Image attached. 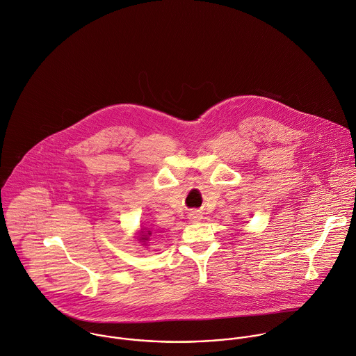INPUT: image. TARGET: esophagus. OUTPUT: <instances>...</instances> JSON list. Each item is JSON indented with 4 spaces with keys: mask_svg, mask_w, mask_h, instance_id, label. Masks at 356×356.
I'll list each match as a JSON object with an SVG mask.
<instances>
[{
    "mask_svg": "<svg viewBox=\"0 0 356 356\" xmlns=\"http://www.w3.org/2000/svg\"><path fill=\"white\" fill-rule=\"evenodd\" d=\"M188 218L195 222V221H200L202 218V214L200 213L198 211H193V212L188 213Z\"/></svg>",
    "mask_w": 356,
    "mask_h": 356,
    "instance_id": "esophagus-1",
    "label": "esophagus"
}]
</instances>
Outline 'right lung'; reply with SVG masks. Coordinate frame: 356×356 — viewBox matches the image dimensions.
Returning <instances> with one entry per match:
<instances>
[{
	"instance_id": "right-lung-1",
	"label": "right lung",
	"mask_w": 356,
	"mask_h": 356,
	"mask_svg": "<svg viewBox=\"0 0 356 356\" xmlns=\"http://www.w3.org/2000/svg\"><path fill=\"white\" fill-rule=\"evenodd\" d=\"M149 235H151V231H148L147 228H142V231L139 234V241L144 242V245H145V242L149 241Z\"/></svg>"
}]
</instances>
